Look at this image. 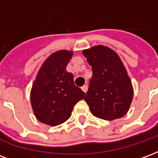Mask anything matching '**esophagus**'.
<instances>
[{
    "mask_svg": "<svg viewBox=\"0 0 158 158\" xmlns=\"http://www.w3.org/2000/svg\"><path fill=\"white\" fill-rule=\"evenodd\" d=\"M81 89H82V90L84 91V92H87V90H88V86L86 85H83L82 87H81Z\"/></svg>",
    "mask_w": 158,
    "mask_h": 158,
    "instance_id": "34e87169",
    "label": "esophagus"
}]
</instances>
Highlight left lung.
<instances>
[{
    "label": "left lung",
    "instance_id": "1",
    "mask_svg": "<svg viewBox=\"0 0 158 158\" xmlns=\"http://www.w3.org/2000/svg\"><path fill=\"white\" fill-rule=\"evenodd\" d=\"M82 52L93 73L85 97L91 113L105 120L123 117L132 102L134 90L118 55L102 45H95Z\"/></svg>",
    "mask_w": 158,
    "mask_h": 158
}]
</instances>
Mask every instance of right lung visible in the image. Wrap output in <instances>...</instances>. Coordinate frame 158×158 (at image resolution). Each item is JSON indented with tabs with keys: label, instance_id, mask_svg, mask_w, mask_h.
Segmentation results:
<instances>
[{
	"label": "right lung",
	"instance_id": "obj_1",
	"mask_svg": "<svg viewBox=\"0 0 158 158\" xmlns=\"http://www.w3.org/2000/svg\"><path fill=\"white\" fill-rule=\"evenodd\" d=\"M73 52L60 50L49 56L40 67L30 92L34 114L40 122L56 126L71 117L73 106L85 92L66 70Z\"/></svg>",
	"mask_w": 158,
	"mask_h": 158
}]
</instances>
